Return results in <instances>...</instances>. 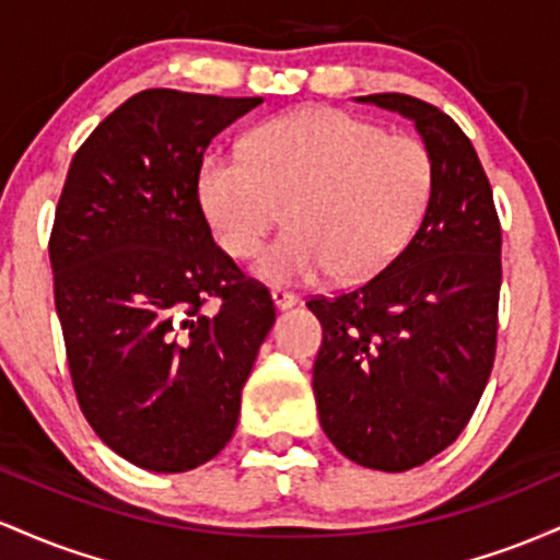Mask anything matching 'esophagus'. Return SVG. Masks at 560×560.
<instances>
[{
    "label": "esophagus",
    "instance_id": "34e87169",
    "mask_svg": "<svg viewBox=\"0 0 560 560\" xmlns=\"http://www.w3.org/2000/svg\"><path fill=\"white\" fill-rule=\"evenodd\" d=\"M272 301H275V306H278V310H291V306L299 304V296H296V293H291V291H282V288H275Z\"/></svg>",
    "mask_w": 560,
    "mask_h": 560
}]
</instances>
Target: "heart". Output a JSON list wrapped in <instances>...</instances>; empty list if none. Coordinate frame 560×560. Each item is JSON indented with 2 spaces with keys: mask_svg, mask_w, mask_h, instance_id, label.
<instances>
[{
  "mask_svg": "<svg viewBox=\"0 0 560 560\" xmlns=\"http://www.w3.org/2000/svg\"><path fill=\"white\" fill-rule=\"evenodd\" d=\"M431 155L416 137L332 108H301L261 124L246 153L200 163L198 203L219 248L254 259L280 224L291 230L264 254L269 282L332 272L360 282L410 243L431 198Z\"/></svg>",
  "mask_w": 560,
  "mask_h": 560,
  "instance_id": "b5f03b06",
  "label": "heart"
}]
</instances>
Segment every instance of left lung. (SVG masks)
Segmentation results:
<instances>
[{
	"label": "left lung",
	"mask_w": 560,
	"mask_h": 560,
	"mask_svg": "<svg viewBox=\"0 0 560 560\" xmlns=\"http://www.w3.org/2000/svg\"><path fill=\"white\" fill-rule=\"evenodd\" d=\"M412 118L431 155L416 235L378 275L306 306L323 325L314 360L319 425L357 466H423L466 429L498 351L502 230L466 131L425 100L360 97Z\"/></svg>",
	"instance_id": "obj_1"
}]
</instances>
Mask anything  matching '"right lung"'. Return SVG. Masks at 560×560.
Returning <instances> with one entry per match:
<instances>
[{"label":"right lung","instance_id":"add662e5","mask_svg":"<svg viewBox=\"0 0 560 560\" xmlns=\"http://www.w3.org/2000/svg\"><path fill=\"white\" fill-rule=\"evenodd\" d=\"M144 90L73 155L49 232L66 360L86 423L155 474L224 450L275 323L259 280L213 243L198 172L213 137L261 105Z\"/></svg>","mask_w":560,"mask_h":560}]
</instances>
